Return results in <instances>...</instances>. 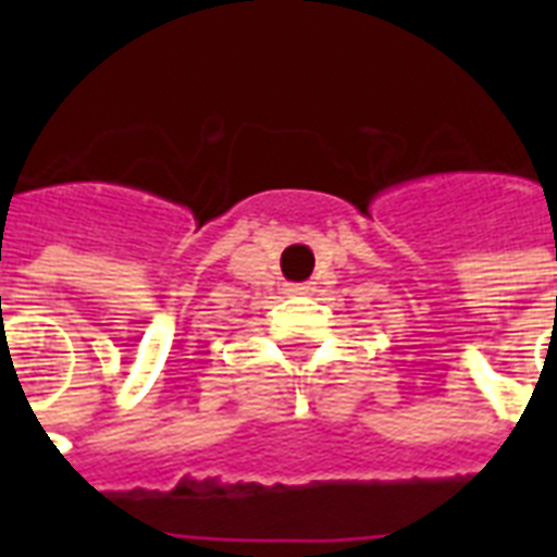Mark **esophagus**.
<instances>
[{"label":"esophagus","instance_id":"34e87169","mask_svg":"<svg viewBox=\"0 0 557 557\" xmlns=\"http://www.w3.org/2000/svg\"><path fill=\"white\" fill-rule=\"evenodd\" d=\"M288 292H292V295H309L312 286H309V283H297V286H288Z\"/></svg>","mask_w":557,"mask_h":557}]
</instances>
